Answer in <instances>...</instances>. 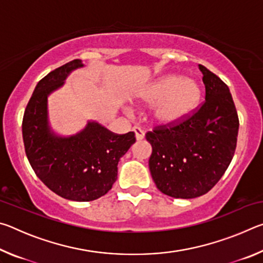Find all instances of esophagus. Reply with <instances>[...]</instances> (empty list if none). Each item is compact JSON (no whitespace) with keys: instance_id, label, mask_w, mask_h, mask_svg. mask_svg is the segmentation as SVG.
Masks as SVG:
<instances>
[{"instance_id":"1","label":"esophagus","mask_w":263,"mask_h":263,"mask_svg":"<svg viewBox=\"0 0 263 263\" xmlns=\"http://www.w3.org/2000/svg\"><path fill=\"white\" fill-rule=\"evenodd\" d=\"M133 132H135L136 139H137L138 141H140V140H142V139H144V138H145V132L142 131L140 127L135 126V127H133Z\"/></svg>"}]
</instances>
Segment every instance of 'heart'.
Here are the masks:
<instances>
[{
  "instance_id": "obj_1",
  "label": "heart",
  "mask_w": 263,
  "mask_h": 263,
  "mask_svg": "<svg viewBox=\"0 0 263 263\" xmlns=\"http://www.w3.org/2000/svg\"><path fill=\"white\" fill-rule=\"evenodd\" d=\"M201 97V87L196 80L167 74L142 87L135 100L140 104H152L149 118L154 124L175 126L195 114Z\"/></svg>"
}]
</instances>
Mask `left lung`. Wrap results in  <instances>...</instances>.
<instances>
[{"label":"left lung","mask_w":263,"mask_h":263,"mask_svg":"<svg viewBox=\"0 0 263 263\" xmlns=\"http://www.w3.org/2000/svg\"><path fill=\"white\" fill-rule=\"evenodd\" d=\"M198 68L205 86L203 105L179 125L146 135L154 183L174 198L206 194L224 175L237 146L239 119L230 89L206 67Z\"/></svg>","instance_id":"obj_1"}]
</instances>
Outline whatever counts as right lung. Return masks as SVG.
<instances>
[{
  "label": "right lung",
  "mask_w": 263,
  "mask_h": 263,
  "mask_svg": "<svg viewBox=\"0 0 263 263\" xmlns=\"http://www.w3.org/2000/svg\"><path fill=\"white\" fill-rule=\"evenodd\" d=\"M82 67V61L75 59L38 82L25 109L22 131L26 157L39 180L62 198L89 202L112 188L119 159L136 138L133 132L115 135L96 121H88L72 136L53 130L48 96L64 86L73 70Z\"/></svg>",
  "instance_id": "add662e5"
}]
</instances>
